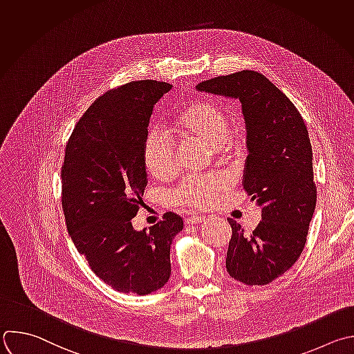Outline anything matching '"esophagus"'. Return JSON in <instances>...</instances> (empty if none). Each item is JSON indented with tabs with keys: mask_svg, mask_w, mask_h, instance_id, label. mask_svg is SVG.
Listing matches in <instances>:
<instances>
[{
	"mask_svg": "<svg viewBox=\"0 0 354 354\" xmlns=\"http://www.w3.org/2000/svg\"><path fill=\"white\" fill-rule=\"evenodd\" d=\"M205 219H207V216H203V215H193V216H189V218H186V223L187 225H196V223H201V222H205Z\"/></svg>",
	"mask_w": 354,
	"mask_h": 354,
	"instance_id": "esophagus-1",
	"label": "esophagus"
}]
</instances>
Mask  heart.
Returning a JSON list of instances; mask_svg holds the SVG:
<instances>
[{
    "label": "heart",
    "instance_id": "heart-1",
    "mask_svg": "<svg viewBox=\"0 0 354 354\" xmlns=\"http://www.w3.org/2000/svg\"><path fill=\"white\" fill-rule=\"evenodd\" d=\"M168 128L182 139L212 147L218 157H226L232 150L229 113L214 100H197L189 104L172 118ZM142 160L154 179L167 180L176 172L175 149L158 132L146 136ZM222 189L223 182L218 179H186L175 190L174 198L180 204L205 205Z\"/></svg>",
    "mask_w": 354,
    "mask_h": 354
}]
</instances>
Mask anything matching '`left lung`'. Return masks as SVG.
Segmentation results:
<instances>
[{
	"label": "left lung",
	"instance_id": "1",
	"mask_svg": "<svg viewBox=\"0 0 354 354\" xmlns=\"http://www.w3.org/2000/svg\"><path fill=\"white\" fill-rule=\"evenodd\" d=\"M198 91L239 100L246 124L243 189L261 208L248 234L233 219L226 271L246 285H267L300 257L315 209L313 150L293 102L264 75L242 71L196 86Z\"/></svg>",
	"mask_w": 354,
	"mask_h": 354
}]
</instances>
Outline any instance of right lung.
<instances>
[{"label":"right lung","instance_id":"add662e5","mask_svg":"<svg viewBox=\"0 0 354 354\" xmlns=\"http://www.w3.org/2000/svg\"><path fill=\"white\" fill-rule=\"evenodd\" d=\"M172 84L131 82L97 98L76 124L61 171L66 227L91 271L112 289L149 295L171 277V246L183 221L136 230L147 186L142 149L153 108Z\"/></svg>","mask_w":354,"mask_h":354}]
</instances>
